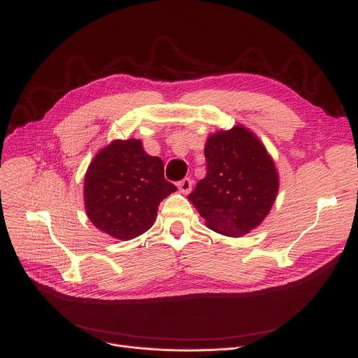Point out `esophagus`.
Listing matches in <instances>:
<instances>
[{"mask_svg":"<svg viewBox=\"0 0 358 358\" xmlns=\"http://www.w3.org/2000/svg\"><path fill=\"white\" fill-rule=\"evenodd\" d=\"M192 185H193L192 178L185 177V178H182V180L178 182V189H180V192H181L182 194H189V193L192 192Z\"/></svg>","mask_w":358,"mask_h":358,"instance_id":"obj_1","label":"esophagus"}]
</instances>
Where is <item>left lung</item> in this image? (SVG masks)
Segmentation results:
<instances>
[{"instance_id": "obj_1", "label": "left lung", "mask_w": 358, "mask_h": 358, "mask_svg": "<svg viewBox=\"0 0 358 358\" xmlns=\"http://www.w3.org/2000/svg\"><path fill=\"white\" fill-rule=\"evenodd\" d=\"M206 177L189 194L212 231L245 235L264 220L275 200L278 176L267 150L242 126L212 135L204 148Z\"/></svg>"}]
</instances>
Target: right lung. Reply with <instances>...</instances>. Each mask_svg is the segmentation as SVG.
I'll list each match as a JSON object with an SVG mask.
<instances>
[{"label": "right lung", "mask_w": 358, "mask_h": 358, "mask_svg": "<svg viewBox=\"0 0 358 358\" xmlns=\"http://www.w3.org/2000/svg\"><path fill=\"white\" fill-rule=\"evenodd\" d=\"M176 190L164 177L162 159L145 154L141 141H113L85 174V210L100 231L134 239L152 227L159 203Z\"/></svg>", "instance_id": "add662e5"}]
</instances>
